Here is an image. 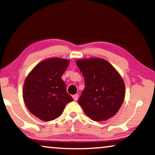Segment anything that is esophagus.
I'll return each instance as SVG.
<instances>
[{
  "instance_id": "34e87169",
  "label": "esophagus",
  "mask_w": 155,
  "mask_h": 155,
  "mask_svg": "<svg viewBox=\"0 0 155 155\" xmlns=\"http://www.w3.org/2000/svg\"><path fill=\"white\" fill-rule=\"evenodd\" d=\"M78 96H79V95H78V94H74L73 95V98L74 99V101H77L78 100Z\"/></svg>"
}]
</instances>
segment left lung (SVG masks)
<instances>
[{"label": "left lung", "instance_id": "left-lung-1", "mask_svg": "<svg viewBox=\"0 0 155 155\" xmlns=\"http://www.w3.org/2000/svg\"><path fill=\"white\" fill-rule=\"evenodd\" d=\"M76 64L84 76V90L78 103L92 120L109 119L124 102L125 84L116 69L102 58L78 60Z\"/></svg>", "mask_w": 155, "mask_h": 155}]
</instances>
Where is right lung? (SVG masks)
<instances>
[{"instance_id":"add662e5","label":"right lung","mask_w":155,"mask_h":155,"mask_svg":"<svg viewBox=\"0 0 155 155\" xmlns=\"http://www.w3.org/2000/svg\"><path fill=\"white\" fill-rule=\"evenodd\" d=\"M67 59L48 58L39 63L27 76L23 87L25 105L33 115L44 121L59 117L73 97L61 76L69 65Z\"/></svg>"}]
</instances>
